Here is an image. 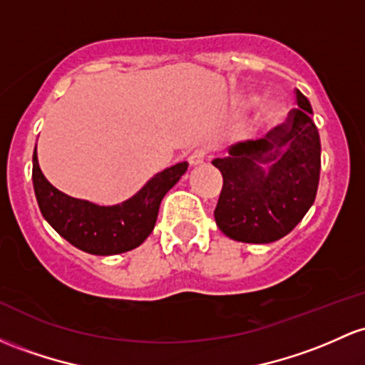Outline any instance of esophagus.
Returning <instances> with one entry per match:
<instances>
[{
	"mask_svg": "<svg viewBox=\"0 0 365 365\" xmlns=\"http://www.w3.org/2000/svg\"><path fill=\"white\" fill-rule=\"evenodd\" d=\"M204 159H206V150H204V149H195L189 155L190 166H199V164L204 163Z\"/></svg>",
	"mask_w": 365,
	"mask_h": 365,
	"instance_id": "34e87169",
	"label": "esophagus"
}]
</instances>
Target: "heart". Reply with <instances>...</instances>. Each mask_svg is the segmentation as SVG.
<instances>
[{
  "label": "heart",
  "mask_w": 365,
  "mask_h": 365,
  "mask_svg": "<svg viewBox=\"0 0 365 365\" xmlns=\"http://www.w3.org/2000/svg\"><path fill=\"white\" fill-rule=\"evenodd\" d=\"M262 102V97L256 93H247L244 95L241 103L242 107H255ZM287 115V107L286 103H282L280 100H267L262 106L258 107V112L255 115V131L258 133H268V131L275 130L280 124L286 121Z\"/></svg>",
  "instance_id": "b5f03b06"
}]
</instances>
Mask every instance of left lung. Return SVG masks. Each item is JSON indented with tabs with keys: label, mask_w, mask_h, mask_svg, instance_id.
I'll use <instances>...</instances> for the list:
<instances>
[{
	"label": "left lung",
	"mask_w": 365,
	"mask_h": 365,
	"mask_svg": "<svg viewBox=\"0 0 365 365\" xmlns=\"http://www.w3.org/2000/svg\"><path fill=\"white\" fill-rule=\"evenodd\" d=\"M298 109L265 138L228 149L213 166L223 176L215 220L227 237L268 244L298 225L315 201L320 175V138L312 106L296 90Z\"/></svg>",
	"instance_id": "left-lung-1"
}]
</instances>
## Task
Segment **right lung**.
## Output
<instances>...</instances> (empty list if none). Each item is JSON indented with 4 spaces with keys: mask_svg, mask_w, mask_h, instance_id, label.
I'll return each instance as SVG.
<instances>
[{
    "mask_svg": "<svg viewBox=\"0 0 365 365\" xmlns=\"http://www.w3.org/2000/svg\"><path fill=\"white\" fill-rule=\"evenodd\" d=\"M189 163H176L154 175L137 194L112 206L71 197L43 175L38 152L33 154V183L45 220L67 242L85 253L110 256L135 250L154 230L166 192L182 178Z\"/></svg>",
    "mask_w": 365,
    "mask_h": 365,
    "instance_id": "right-lung-1",
    "label": "right lung"
}]
</instances>
